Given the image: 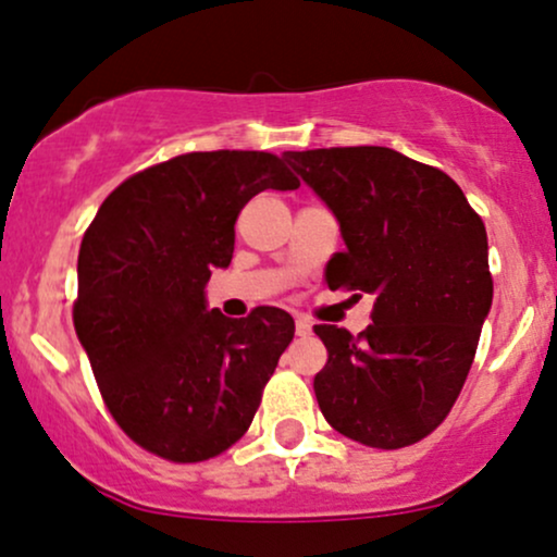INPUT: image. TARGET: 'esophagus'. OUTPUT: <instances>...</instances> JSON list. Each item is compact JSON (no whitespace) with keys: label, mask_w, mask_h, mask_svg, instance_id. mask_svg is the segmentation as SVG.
Listing matches in <instances>:
<instances>
[{"label":"esophagus","mask_w":557,"mask_h":557,"mask_svg":"<svg viewBox=\"0 0 557 557\" xmlns=\"http://www.w3.org/2000/svg\"><path fill=\"white\" fill-rule=\"evenodd\" d=\"M311 327H314V322H311L309 317H304V314H298V317H296V332H298L300 337L311 335Z\"/></svg>","instance_id":"esophagus-1"}]
</instances>
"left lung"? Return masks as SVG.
I'll list each match as a JSON object with an SVG mask.
<instances>
[{
	"label": "left lung",
	"mask_w": 557,
	"mask_h": 557,
	"mask_svg": "<svg viewBox=\"0 0 557 557\" xmlns=\"http://www.w3.org/2000/svg\"><path fill=\"white\" fill-rule=\"evenodd\" d=\"M341 222L330 290L374 296L359 335L317 324L327 363L314 393L332 430L395 450L443 424L492 306L487 230L443 170L385 146L285 151Z\"/></svg>",
	"instance_id": "left-lung-1"
}]
</instances>
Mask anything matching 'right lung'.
<instances>
[{
    "instance_id": "obj_1",
    "label": "right lung",
    "mask_w": 557,
    "mask_h": 557,
    "mask_svg": "<svg viewBox=\"0 0 557 557\" xmlns=\"http://www.w3.org/2000/svg\"><path fill=\"white\" fill-rule=\"evenodd\" d=\"M298 185L270 151H190L120 183L88 225L73 324L104 406L144 450L209 461L251 426L296 322L277 306L209 311L203 287L233 259L240 209Z\"/></svg>"
}]
</instances>
